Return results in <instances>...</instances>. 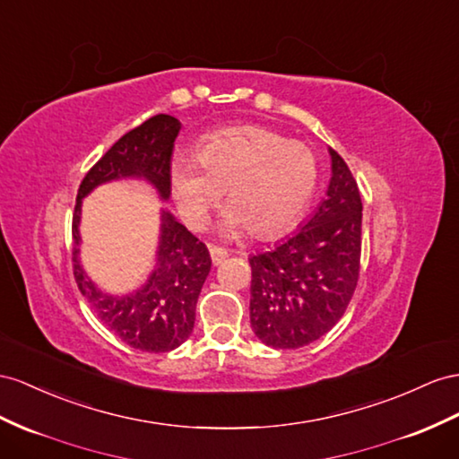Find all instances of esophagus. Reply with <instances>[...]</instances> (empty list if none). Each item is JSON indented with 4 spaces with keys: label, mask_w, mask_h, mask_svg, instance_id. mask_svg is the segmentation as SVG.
I'll return each instance as SVG.
<instances>
[{
    "label": "esophagus",
    "mask_w": 459,
    "mask_h": 459,
    "mask_svg": "<svg viewBox=\"0 0 459 459\" xmlns=\"http://www.w3.org/2000/svg\"><path fill=\"white\" fill-rule=\"evenodd\" d=\"M209 254H211V262H213V265L222 264L229 257V252L225 248H219V246H209Z\"/></svg>",
    "instance_id": "1"
}]
</instances>
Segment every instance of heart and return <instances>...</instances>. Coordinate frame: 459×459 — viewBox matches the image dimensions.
Segmentation results:
<instances>
[{
	"mask_svg": "<svg viewBox=\"0 0 459 459\" xmlns=\"http://www.w3.org/2000/svg\"><path fill=\"white\" fill-rule=\"evenodd\" d=\"M172 194L187 225L202 227L222 192L232 205L227 232L257 238L289 229L308 207L320 178L314 151L267 126H234L204 137L195 159H174Z\"/></svg>",
	"mask_w": 459,
	"mask_h": 459,
	"instance_id": "heart-1",
	"label": "heart"
}]
</instances>
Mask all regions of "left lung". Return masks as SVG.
Wrapping results in <instances>:
<instances>
[{
	"label": "left lung",
	"instance_id": "obj_1",
	"mask_svg": "<svg viewBox=\"0 0 459 459\" xmlns=\"http://www.w3.org/2000/svg\"><path fill=\"white\" fill-rule=\"evenodd\" d=\"M327 197L299 232L250 257V324L262 343L299 349L342 320L360 273L362 202L357 180L330 149Z\"/></svg>",
	"mask_w": 459,
	"mask_h": 459
}]
</instances>
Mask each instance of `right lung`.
<instances>
[{"label":"right lung","instance_id":"add662e5","mask_svg":"<svg viewBox=\"0 0 459 459\" xmlns=\"http://www.w3.org/2000/svg\"><path fill=\"white\" fill-rule=\"evenodd\" d=\"M180 122L157 114L129 129L104 152L79 186L74 211V277L97 318L129 347L147 352H167L190 337L195 322V304L211 269L209 250L162 211L155 272L147 283L127 297H112L99 290L79 264L81 199L99 184L137 176L157 187L162 199L170 195V164Z\"/></svg>","mask_w":459,"mask_h":459}]
</instances>
